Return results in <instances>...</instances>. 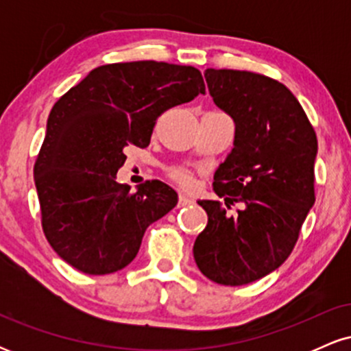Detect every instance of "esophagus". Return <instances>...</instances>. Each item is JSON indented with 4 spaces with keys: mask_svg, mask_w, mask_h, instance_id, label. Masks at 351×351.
Instances as JSON below:
<instances>
[{
    "mask_svg": "<svg viewBox=\"0 0 351 351\" xmlns=\"http://www.w3.org/2000/svg\"><path fill=\"white\" fill-rule=\"evenodd\" d=\"M193 199L189 198V196L183 195V193H180V198H178V206H188V204H191Z\"/></svg>",
    "mask_w": 351,
    "mask_h": 351,
    "instance_id": "obj_1",
    "label": "esophagus"
}]
</instances>
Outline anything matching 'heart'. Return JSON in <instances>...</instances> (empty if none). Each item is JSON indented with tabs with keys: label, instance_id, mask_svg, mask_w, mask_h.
<instances>
[{
	"label": "heart",
	"instance_id": "1",
	"mask_svg": "<svg viewBox=\"0 0 351 351\" xmlns=\"http://www.w3.org/2000/svg\"><path fill=\"white\" fill-rule=\"evenodd\" d=\"M173 175H175V178L178 180L181 184H184V186H188V184L191 183V178H189L188 173H184V171H175V173H173Z\"/></svg>",
	"mask_w": 351,
	"mask_h": 351
}]
</instances>
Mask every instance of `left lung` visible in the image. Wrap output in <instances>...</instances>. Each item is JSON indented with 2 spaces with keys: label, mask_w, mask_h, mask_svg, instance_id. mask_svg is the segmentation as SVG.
Here are the masks:
<instances>
[{
  "label": "left lung",
  "mask_w": 351,
  "mask_h": 351,
  "mask_svg": "<svg viewBox=\"0 0 351 351\" xmlns=\"http://www.w3.org/2000/svg\"><path fill=\"white\" fill-rule=\"evenodd\" d=\"M209 95L234 120V148L215 173L219 201L201 199L208 224L193 256L209 280L244 285L276 271L291 256L315 203L317 135L284 84L247 71L206 69Z\"/></svg>",
  "instance_id": "1"
}]
</instances>
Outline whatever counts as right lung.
I'll list each match as a JSON object with an SVG mask.
<instances>
[{"mask_svg":"<svg viewBox=\"0 0 351 351\" xmlns=\"http://www.w3.org/2000/svg\"><path fill=\"white\" fill-rule=\"evenodd\" d=\"M198 94L195 67L136 60L95 67L54 104L34 183L44 234L67 264L90 276L120 271L147 228L176 206L168 184L145 181L130 193L117 171L128 145L148 147L155 120Z\"/></svg>","mask_w":351,"mask_h":351,"instance_id":"right-lung-1","label":"right lung"}]
</instances>
